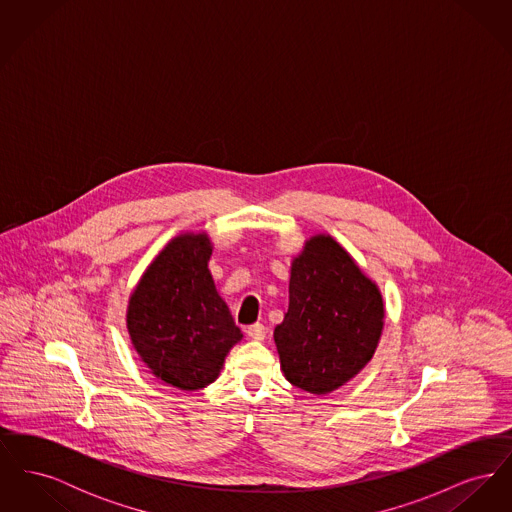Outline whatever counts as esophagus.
Here are the masks:
<instances>
[{
	"label": "esophagus",
	"instance_id": "obj_1",
	"mask_svg": "<svg viewBox=\"0 0 512 512\" xmlns=\"http://www.w3.org/2000/svg\"><path fill=\"white\" fill-rule=\"evenodd\" d=\"M245 334H247L251 340H265V336H267V328H265L261 322H257V324H251V326H247Z\"/></svg>",
	"mask_w": 512,
	"mask_h": 512
}]
</instances>
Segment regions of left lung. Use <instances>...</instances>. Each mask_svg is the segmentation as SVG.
Returning a JSON list of instances; mask_svg holds the SVG:
<instances>
[{
	"label": "left lung",
	"instance_id": "left-lung-1",
	"mask_svg": "<svg viewBox=\"0 0 512 512\" xmlns=\"http://www.w3.org/2000/svg\"><path fill=\"white\" fill-rule=\"evenodd\" d=\"M384 299L330 234L309 238L293 257L290 307L274 328L286 380L324 395L355 378L384 330Z\"/></svg>",
	"mask_w": 512,
	"mask_h": 512
}]
</instances>
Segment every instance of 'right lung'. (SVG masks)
Returning a JSON list of instances; mask_svg holds the SVG:
<instances>
[{"instance_id":"obj_1","label":"right lung","mask_w":512,"mask_h":512,"mask_svg":"<svg viewBox=\"0 0 512 512\" xmlns=\"http://www.w3.org/2000/svg\"><path fill=\"white\" fill-rule=\"evenodd\" d=\"M205 232L172 238L142 274L126 309L132 345L149 372L182 391L213 384L244 338L209 270Z\"/></svg>"}]
</instances>
